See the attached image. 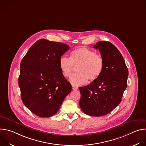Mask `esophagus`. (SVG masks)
I'll use <instances>...</instances> for the list:
<instances>
[{
  "instance_id": "esophagus-1",
  "label": "esophagus",
  "mask_w": 146,
  "mask_h": 146,
  "mask_svg": "<svg viewBox=\"0 0 146 146\" xmlns=\"http://www.w3.org/2000/svg\"><path fill=\"white\" fill-rule=\"evenodd\" d=\"M72 90H77L78 89V87H76L74 86H72Z\"/></svg>"
}]
</instances>
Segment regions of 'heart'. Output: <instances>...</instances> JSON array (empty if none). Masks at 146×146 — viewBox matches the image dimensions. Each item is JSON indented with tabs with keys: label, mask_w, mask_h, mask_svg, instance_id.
Masks as SVG:
<instances>
[{
	"label": "heart",
	"mask_w": 146,
	"mask_h": 146,
	"mask_svg": "<svg viewBox=\"0 0 146 146\" xmlns=\"http://www.w3.org/2000/svg\"><path fill=\"white\" fill-rule=\"evenodd\" d=\"M59 66L62 74L66 78H69L74 67H77L78 73L71 77L70 82L73 85L78 86L86 84L88 80L90 82L96 80L103 71L105 62L101 55L96 54L94 51L86 47H80L71 52L70 58L61 57Z\"/></svg>",
	"instance_id": "b5f03b06"
}]
</instances>
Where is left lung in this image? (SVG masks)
Listing matches in <instances>:
<instances>
[{"mask_svg":"<svg viewBox=\"0 0 146 146\" xmlns=\"http://www.w3.org/2000/svg\"><path fill=\"white\" fill-rule=\"evenodd\" d=\"M98 49L105 62L102 73L87 86L79 87V105L85 114L95 117L108 114L120 103L127 87L128 70L119 50L109 41H98Z\"/></svg>","mask_w":146,"mask_h":146,"instance_id":"8db88e82","label":"left lung"}]
</instances>
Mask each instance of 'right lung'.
Returning <instances> with one entry per match:
<instances>
[{"label": "right lung", "mask_w": 146, "mask_h": 146, "mask_svg": "<svg viewBox=\"0 0 146 146\" xmlns=\"http://www.w3.org/2000/svg\"><path fill=\"white\" fill-rule=\"evenodd\" d=\"M70 47L41 38L29 48L20 64L18 85L25 106L40 117L59 110L72 86L62 74L59 61Z\"/></svg>", "instance_id": "add662e5"}]
</instances>
